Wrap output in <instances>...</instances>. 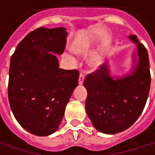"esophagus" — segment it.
<instances>
[{
  "label": "esophagus",
  "mask_w": 155,
  "mask_h": 155,
  "mask_svg": "<svg viewBox=\"0 0 155 155\" xmlns=\"http://www.w3.org/2000/svg\"><path fill=\"white\" fill-rule=\"evenodd\" d=\"M83 81H84V75L82 74H80V76H79V84L81 85L83 83Z\"/></svg>",
  "instance_id": "obj_1"
}]
</instances>
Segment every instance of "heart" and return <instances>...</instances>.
I'll use <instances>...</instances> for the list:
<instances>
[{"label": "heart", "instance_id": "obj_1", "mask_svg": "<svg viewBox=\"0 0 155 155\" xmlns=\"http://www.w3.org/2000/svg\"><path fill=\"white\" fill-rule=\"evenodd\" d=\"M93 46V39L91 38H78L73 45L72 51L81 56H86L91 51ZM64 59L72 65H75L77 64V60L72 54H66L64 55ZM104 60V47H101L95 51H93L89 57L87 58V65L91 70H97L101 67Z\"/></svg>", "mask_w": 155, "mask_h": 155}]
</instances>
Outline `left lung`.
Here are the masks:
<instances>
[{
	"label": "left lung",
	"mask_w": 155,
	"mask_h": 155,
	"mask_svg": "<svg viewBox=\"0 0 155 155\" xmlns=\"http://www.w3.org/2000/svg\"><path fill=\"white\" fill-rule=\"evenodd\" d=\"M132 67L123 75H112L108 62L83 81L87 90L85 109L93 127L101 133L114 135L130 127L145 106L151 83L146 48L136 35Z\"/></svg>",
	"instance_id": "8db88e82"
}]
</instances>
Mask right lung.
<instances>
[{"label": "right lung", "mask_w": 155, "mask_h": 155, "mask_svg": "<svg viewBox=\"0 0 155 155\" xmlns=\"http://www.w3.org/2000/svg\"><path fill=\"white\" fill-rule=\"evenodd\" d=\"M68 32L65 28H39L28 34L11 58L8 97L18 124L28 132L54 133L78 85L77 70L59 68Z\"/></svg>", "instance_id": "right-lung-1"}]
</instances>
